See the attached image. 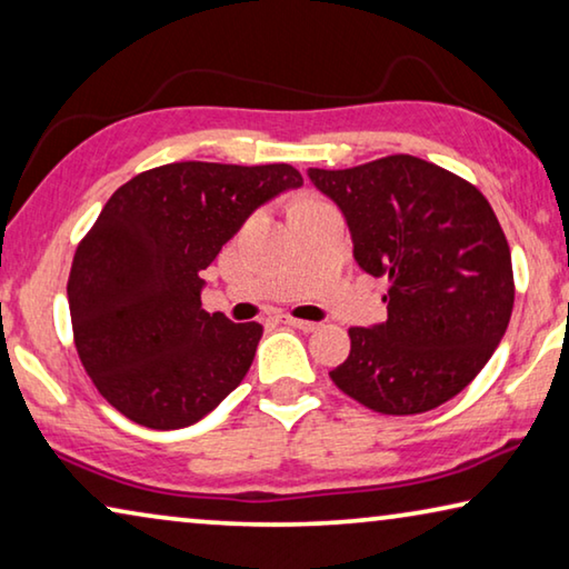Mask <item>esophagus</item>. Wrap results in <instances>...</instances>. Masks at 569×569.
Returning <instances> with one entry per match:
<instances>
[{"instance_id": "obj_1", "label": "esophagus", "mask_w": 569, "mask_h": 569, "mask_svg": "<svg viewBox=\"0 0 569 569\" xmlns=\"http://www.w3.org/2000/svg\"><path fill=\"white\" fill-rule=\"evenodd\" d=\"M281 321L283 323H288V327H293V329H301V331H317L319 329V323L317 321H306V319H293V317H281Z\"/></svg>"}]
</instances>
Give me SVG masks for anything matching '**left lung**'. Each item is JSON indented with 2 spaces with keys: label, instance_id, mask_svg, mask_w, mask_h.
I'll return each mask as SVG.
<instances>
[{
  "label": "left lung",
  "instance_id": "1",
  "mask_svg": "<svg viewBox=\"0 0 569 569\" xmlns=\"http://www.w3.org/2000/svg\"><path fill=\"white\" fill-rule=\"evenodd\" d=\"M339 207L365 273L387 278V321L351 327L329 377L382 415H418L456 398L509 327V242L486 197L426 159L392 154L351 169H309Z\"/></svg>",
  "mask_w": 569,
  "mask_h": 569
}]
</instances>
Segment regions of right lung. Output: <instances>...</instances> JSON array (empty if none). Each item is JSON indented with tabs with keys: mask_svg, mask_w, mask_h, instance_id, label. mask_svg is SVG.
<instances>
[{
	"mask_svg": "<svg viewBox=\"0 0 569 569\" xmlns=\"http://www.w3.org/2000/svg\"><path fill=\"white\" fill-rule=\"evenodd\" d=\"M303 184L291 164L177 161L116 189L68 281L80 362L151 430L194 426L248 375L263 327L202 309V270L260 204Z\"/></svg>",
	"mask_w": 569,
	"mask_h": 569,
	"instance_id": "1",
	"label": "right lung"
}]
</instances>
